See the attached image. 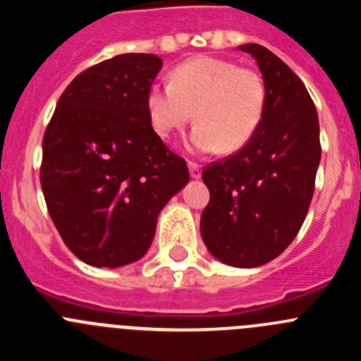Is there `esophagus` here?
Segmentation results:
<instances>
[{
    "label": "esophagus",
    "mask_w": 361,
    "mask_h": 361,
    "mask_svg": "<svg viewBox=\"0 0 361 361\" xmlns=\"http://www.w3.org/2000/svg\"><path fill=\"white\" fill-rule=\"evenodd\" d=\"M188 168H190V175L193 178H199L200 175H202V166H200L199 162L190 161V162H188Z\"/></svg>",
    "instance_id": "1"
}]
</instances>
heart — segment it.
<instances>
[{
    "label": "heart",
    "mask_w": 361,
    "mask_h": 361,
    "mask_svg": "<svg viewBox=\"0 0 361 361\" xmlns=\"http://www.w3.org/2000/svg\"><path fill=\"white\" fill-rule=\"evenodd\" d=\"M267 88L262 73L220 57H195L175 66L171 82L152 85L146 108L161 137L183 130L195 110L190 145L197 152L240 149L262 123Z\"/></svg>",
    "instance_id": "obj_1"
}]
</instances>
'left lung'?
Instances as JSON below:
<instances>
[{
	"instance_id": "8db88e82",
	"label": "left lung",
	"mask_w": 361,
	"mask_h": 361,
	"mask_svg": "<svg viewBox=\"0 0 361 361\" xmlns=\"http://www.w3.org/2000/svg\"><path fill=\"white\" fill-rule=\"evenodd\" d=\"M238 49L257 59L266 110L247 145L202 170L209 202L200 235L220 262L257 267L279 257L304 224L320 164V126L307 88L280 57L257 43Z\"/></svg>"
}]
</instances>
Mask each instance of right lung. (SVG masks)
<instances>
[{
	"mask_svg": "<svg viewBox=\"0 0 361 361\" xmlns=\"http://www.w3.org/2000/svg\"><path fill=\"white\" fill-rule=\"evenodd\" d=\"M161 66L153 54H121L86 68L44 130L39 177L50 219L90 266L139 260L161 209L190 180L186 161L153 132L146 108Z\"/></svg>",
	"mask_w": 361,
	"mask_h": 361,
	"instance_id": "1",
	"label": "right lung"
}]
</instances>
